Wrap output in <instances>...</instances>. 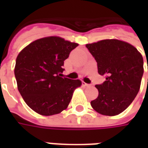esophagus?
<instances>
[{"label": "esophagus", "mask_w": 148, "mask_h": 148, "mask_svg": "<svg viewBox=\"0 0 148 148\" xmlns=\"http://www.w3.org/2000/svg\"><path fill=\"white\" fill-rule=\"evenodd\" d=\"M83 86H90V84L86 83V82H83Z\"/></svg>", "instance_id": "esophagus-1"}]
</instances>
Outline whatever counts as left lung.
<instances>
[{"instance_id": "obj_1", "label": "left lung", "mask_w": 148, "mask_h": 148, "mask_svg": "<svg viewBox=\"0 0 148 148\" xmlns=\"http://www.w3.org/2000/svg\"><path fill=\"white\" fill-rule=\"evenodd\" d=\"M86 47L97 62L98 74L106 77L101 85L95 86L98 97L90 102L91 106L101 115L120 114L140 90L143 56L134 46L119 39H103Z\"/></svg>"}]
</instances>
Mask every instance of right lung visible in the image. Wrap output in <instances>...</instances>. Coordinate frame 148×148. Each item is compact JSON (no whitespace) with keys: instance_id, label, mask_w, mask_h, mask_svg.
<instances>
[{"instance_id":"obj_1","label":"right lung","mask_w":148,"mask_h":148,"mask_svg":"<svg viewBox=\"0 0 148 148\" xmlns=\"http://www.w3.org/2000/svg\"><path fill=\"white\" fill-rule=\"evenodd\" d=\"M77 46L61 37L48 36L35 40L19 53L14 69L17 88L33 111L52 116L67 108L82 82L62 77V66Z\"/></svg>"}]
</instances>
